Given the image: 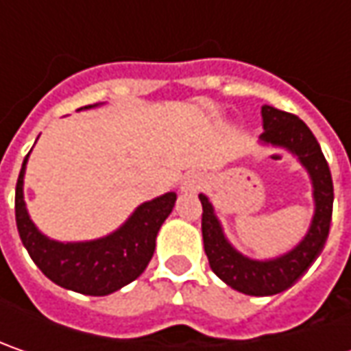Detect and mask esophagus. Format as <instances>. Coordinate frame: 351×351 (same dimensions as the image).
Listing matches in <instances>:
<instances>
[{
	"label": "esophagus",
	"mask_w": 351,
	"mask_h": 351,
	"mask_svg": "<svg viewBox=\"0 0 351 351\" xmlns=\"http://www.w3.org/2000/svg\"><path fill=\"white\" fill-rule=\"evenodd\" d=\"M203 185V180L199 173H189L185 176V180L182 182V191L183 193H197Z\"/></svg>",
	"instance_id": "1"
}]
</instances>
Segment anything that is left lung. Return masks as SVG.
<instances>
[{
  "label": "left lung",
  "instance_id": "1",
  "mask_svg": "<svg viewBox=\"0 0 351 351\" xmlns=\"http://www.w3.org/2000/svg\"><path fill=\"white\" fill-rule=\"evenodd\" d=\"M262 119L263 132L260 136V144L289 150L301 162V166L306 169L311 178L315 215L303 240L295 248L271 260L248 258L242 252H238L224 236L223 224L217 219L209 197L203 193L199 195L203 205V219H201L203 244H205V254L209 258L210 269L228 287L254 297H269L289 289L313 265L326 244L332 221V203H334L330 168L311 128L299 117L279 111L271 105H263Z\"/></svg>",
  "mask_w": 351,
  "mask_h": 351
}]
</instances>
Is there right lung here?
<instances>
[{
    "label": "right lung",
    "instance_id": "add662e5",
    "mask_svg": "<svg viewBox=\"0 0 351 351\" xmlns=\"http://www.w3.org/2000/svg\"><path fill=\"white\" fill-rule=\"evenodd\" d=\"M91 107H97V103L82 109ZM29 154L23 160L15 189V219L23 246L36 267L64 289L93 297L111 295L134 281L152 260L158 230L169 217L178 195L169 191L142 203L117 230L103 238L58 242L36 228L25 205L23 183Z\"/></svg>",
    "mask_w": 351,
    "mask_h": 351
}]
</instances>
